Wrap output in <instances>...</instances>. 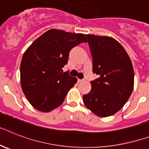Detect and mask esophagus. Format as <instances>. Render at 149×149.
<instances>
[{"mask_svg": "<svg viewBox=\"0 0 149 149\" xmlns=\"http://www.w3.org/2000/svg\"><path fill=\"white\" fill-rule=\"evenodd\" d=\"M77 81H78V83H82V82H83V79H77Z\"/></svg>", "mask_w": 149, "mask_h": 149, "instance_id": "34e87169", "label": "esophagus"}]
</instances>
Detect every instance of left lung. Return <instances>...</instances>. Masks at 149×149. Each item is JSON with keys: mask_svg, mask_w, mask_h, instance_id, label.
I'll return each instance as SVG.
<instances>
[{"mask_svg": "<svg viewBox=\"0 0 149 149\" xmlns=\"http://www.w3.org/2000/svg\"><path fill=\"white\" fill-rule=\"evenodd\" d=\"M93 57L91 90L83 95V103L100 117L112 116L123 108L134 87V70L129 55L116 40L86 34Z\"/></svg>", "mask_w": 149, "mask_h": 149, "instance_id": "1", "label": "left lung"}]
</instances>
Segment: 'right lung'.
<instances>
[{
  "mask_svg": "<svg viewBox=\"0 0 149 149\" xmlns=\"http://www.w3.org/2000/svg\"><path fill=\"white\" fill-rule=\"evenodd\" d=\"M86 42L83 33L52 29L33 41L20 63L24 95L36 109L50 112L63 102L77 79L63 72L72 47Z\"/></svg>",
  "mask_w": 149,
  "mask_h": 149,
  "instance_id": "right-lung-1",
  "label": "right lung"
}]
</instances>
